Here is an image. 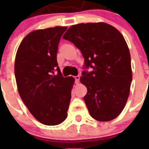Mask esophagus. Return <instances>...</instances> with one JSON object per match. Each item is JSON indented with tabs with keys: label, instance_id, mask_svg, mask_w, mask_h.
Segmentation results:
<instances>
[{
	"label": "esophagus",
	"instance_id": "esophagus-1",
	"mask_svg": "<svg viewBox=\"0 0 149 149\" xmlns=\"http://www.w3.org/2000/svg\"><path fill=\"white\" fill-rule=\"evenodd\" d=\"M74 79H75V84H78L79 80H80V77H79V76H75V77H74Z\"/></svg>",
	"mask_w": 149,
	"mask_h": 149
}]
</instances>
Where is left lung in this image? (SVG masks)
Instances as JSON below:
<instances>
[{
    "label": "left lung",
    "instance_id": "obj_1",
    "mask_svg": "<svg viewBox=\"0 0 149 149\" xmlns=\"http://www.w3.org/2000/svg\"><path fill=\"white\" fill-rule=\"evenodd\" d=\"M81 50L85 66L80 78L87 89L84 101L89 114L100 122H108L122 113L132 81L131 54L119 30L105 22L71 26L63 35Z\"/></svg>",
    "mask_w": 149,
    "mask_h": 149
}]
</instances>
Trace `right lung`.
Listing matches in <instances>:
<instances>
[{"mask_svg": "<svg viewBox=\"0 0 149 149\" xmlns=\"http://www.w3.org/2000/svg\"><path fill=\"white\" fill-rule=\"evenodd\" d=\"M66 29L33 30L24 38L15 55L19 95L34 118L45 125L64 122L70 103L74 78L63 77L56 61L59 42Z\"/></svg>", "mask_w": 149, "mask_h": 149, "instance_id": "add662e5", "label": "right lung"}]
</instances>
